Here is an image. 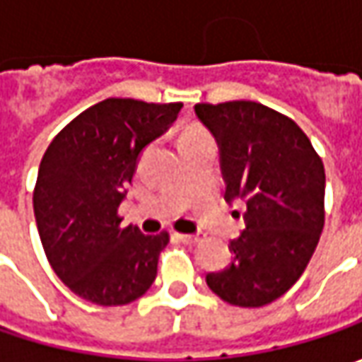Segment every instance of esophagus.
<instances>
[{
	"mask_svg": "<svg viewBox=\"0 0 362 362\" xmlns=\"http://www.w3.org/2000/svg\"><path fill=\"white\" fill-rule=\"evenodd\" d=\"M175 238H177V240H181L183 243H197V242H202L205 235L197 231V233H175Z\"/></svg>",
	"mask_w": 362,
	"mask_h": 362,
	"instance_id": "obj_1",
	"label": "esophagus"
}]
</instances>
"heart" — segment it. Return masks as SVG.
Masks as SVG:
<instances>
[{
  "instance_id": "b5f03b06",
  "label": "heart",
  "mask_w": 362,
  "mask_h": 362,
  "mask_svg": "<svg viewBox=\"0 0 362 362\" xmlns=\"http://www.w3.org/2000/svg\"><path fill=\"white\" fill-rule=\"evenodd\" d=\"M193 134H202V132H199V131H191V132H187L185 136H193ZM185 136H183V139H185Z\"/></svg>"
}]
</instances>
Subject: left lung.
Segmentation results:
<instances>
[{"mask_svg": "<svg viewBox=\"0 0 362 362\" xmlns=\"http://www.w3.org/2000/svg\"><path fill=\"white\" fill-rule=\"evenodd\" d=\"M219 146L226 202L245 203L231 264L205 282L233 306L257 308L306 270L325 226V165L294 120L252 100L195 105Z\"/></svg>", "mask_w": 362, "mask_h": 362, "instance_id": "obj_1", "label": "left lung"}]
</instances>
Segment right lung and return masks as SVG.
I'll return each instance as SVG.
<instances>
[{"label":"right lung","instance_id":"1","mask_svg":"<svg viewBox=\"0 0 362 362\" xmlns=\"http://www.w3.org/2000/svg\"><path fill=\"white\" fill-rule=\"evenodd\" d=\"M181 106L106 98L66 124L44 153L35 223L49 266L80 298L122 306L155 282L169 233L120 226L119 207L141 153L169 131Z\"/></svg>","mask_w":362,"mask_h":362}]
</instances>
